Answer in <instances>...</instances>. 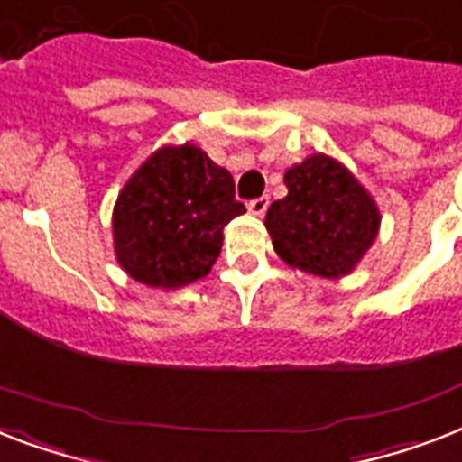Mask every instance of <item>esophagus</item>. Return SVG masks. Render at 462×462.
Returning <instances> with one entry per match:
<instances>
[{"label":"esophagus","mask_w":462,"mask_h":462,"mask_svg":"<svg viewBox=\"0 0 462 462\" xmlns=\"http://www.w3.org/2000/svg\"><path fill=\"white\" fill-rule=\"evenodd\" d=\"M268 204H270L268 197H258V199H254V201H249V206H246V208H249L251 216H258V218H261V216L268 211Z\"/></svg>","instance_id":"obj_1"}]
</instances>
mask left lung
<instances>
[{
  "instance_id": "1",
  "label": "left lung",
  "mask_w": 462,
  "mask_h": 462,
  "mask_svg": "<svg viewBox=\"0 0 462 462\" xmlns=\"http://www.w3.org/2000/svg\"><path fill=\"white\" fill-rule=\"evenodd\" d=\"M284 185L287 197L265 213L277 256L325 280L351 275L380 232L373 194L341 161L320 152L287 168Z\"/></svg>"
}]
</instances>
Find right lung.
I'll list each match as a JSON object with an SVG mask.
<instances>
[{
	"label": "right lung",
	"mask_w": 462,
	"mask_h": 462,
	"mask_svg": "<svg viewBox=\"0 0 462 462\" xmlns=\"http://www.w3.org/2000/svg\"><path fill=\"white\" fill-rule=\"evenodd\" d=\"M244 211L230 171L216 166L201 146L163 144L116 199V261L152 290L187 287L211 273L223 227Z\"/></svg>",
	"instance_id": "right-lung-1"
}]
</instances>
